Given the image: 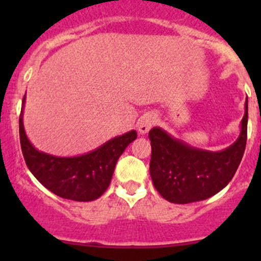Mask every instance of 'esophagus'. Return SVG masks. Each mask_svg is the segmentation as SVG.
I'll return each mask as SVG.
<instances>
[{"instance_id": "obj_1", "label": "esophagus", "mask_w": 261, "mask_h": 261, "mask_svg": "<svg viewBox=\"0 0 261 261\" xmlns=\"http://www.w3.org/2000/svg\"><path fill=\"white\" fill-rule=\"evenodd\" d=\"M154 125H155V117H154V115H151V114L144 115L143 117H141L140 120H139V122H138L139 133L143 134V135H144V134L149 133V130H150V128H151Z\"/></svg>"}]
</instances>
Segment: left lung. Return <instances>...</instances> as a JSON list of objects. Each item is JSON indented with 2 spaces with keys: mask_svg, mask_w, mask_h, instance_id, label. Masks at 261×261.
Masks as SVG:
<instances>
[{
  "mask_svg": "<svg viewBox=\"0 0 261 261\" xmlns=\"http://www.w3.org/2000/svg\"><path fill=\"white\" fill-rule=\"evenodd\" d=\"M149 139L150 175L160 196L179 204L203 201L225 188L240 165L247 139V98L240 136L222 151L192 147L160 127H152Z\"/></svg>",
  "mask_w": 261,
  "mask_h": 261,
  "instance_id": "left-lung-1",
  "label": "left lung"
}]
</instances>
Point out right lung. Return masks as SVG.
Masks as SVG:
<instances>
[{
  "mask_svg": "<svg viewBox=\"0 0 261 261\" xmlns=\"http://www.w3.org/2000/svg\"><path fill=\"white\" fill-rule=\"evenodd\" d=\"M23 102L25 97L18 120L20 144L23 159L34 177L62 198L89 202L101 197L111 183L118 158L128 144L138 138L136 131L111 139L98 149L80 156H54L39 151L29 141L22 122Z\"/></svg>",
  "mask_w": 261,
  "mask_h": 261,
  "instance_id": "right-lung-1",
  "label": "right lung"
}]
</instances>
